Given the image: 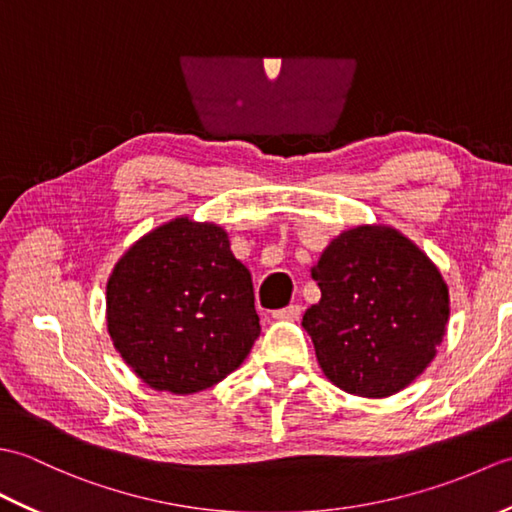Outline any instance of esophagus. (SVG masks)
Listing matches in <instances>:
<instances>
[{
	"instance_id": "34e87169",
	"label": "esophagus",
	"mask_w": 512,
	"mask_h": 512,
	"mask_svg": "<svg viewBox=\"0 0 512 512\" xmlns=\"http://www.w3.org/2000/svg\"><path fill=\"white\" fill-rule=\"evenodd\" d=\"M273 317L279 319V321H299L301 306H297V303H290V306H286V308L275 310Z\"/></svg>"
}]
</instances>
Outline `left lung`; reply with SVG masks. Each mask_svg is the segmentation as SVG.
<instances>
[{"instance_id":"left-lung-1","label":"left lung","mask_w":512,"mask_h":512,"mask_svg":"<svg viewBox=\"0 0 512 512\" xmlns=\"http://www.w3.org/2000/svg\"><path fill=\"white\" fill-rule=\"evenodd\" d=\"M312 279L321 299L301 325L330 383L354 396L387 398L433 361L449 323V288L396 228L343 231L312 266Z\"/></svg>"}]
</instances>
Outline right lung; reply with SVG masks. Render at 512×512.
<instances>
[{"label":"right lung","mask_w":512,"mask_h":512,"mask_svg":"<svg viewBox=\"0 0 512 512\" xmlns=\"http://www.w3.org/2000/svg\"><path fill=\"white\" fill-rule=\"evenodd\" d=\"M105 303L123 361L151 389L176 396L235 372L262 332L253 279L228 233L189 217L129 246L107 279Z\"/></svg>","instance_id":"add662e5"}]
</instances>
